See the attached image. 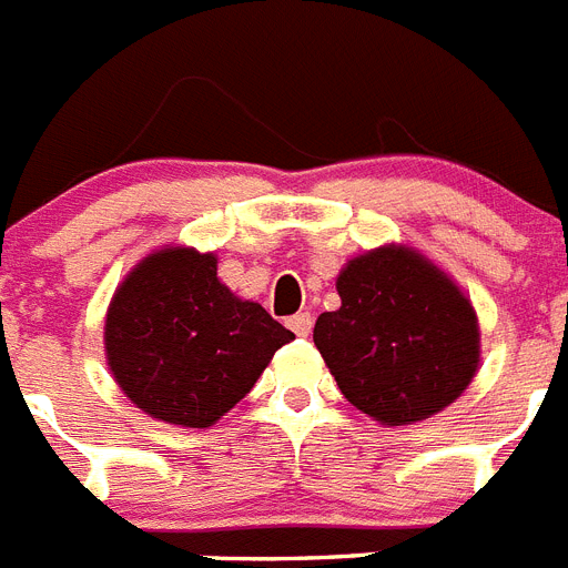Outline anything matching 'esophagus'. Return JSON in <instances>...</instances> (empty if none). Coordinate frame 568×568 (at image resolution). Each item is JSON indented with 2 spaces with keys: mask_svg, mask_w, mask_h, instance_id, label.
<instances>
[{
  "mask_svg": "<svg viewBox=\"0 0 568 568\" xmlns=\"http://www.w3.org/2000/svg\"><path fill=\"white\" fill-rule=\"evenodd\" d=\"M312 326H314V317L308 312H300L294 314V317H288V328H292L297 337L312 335Z\"/></svg>",
  "mask_w": 568,
  "mask_h": 568,
  "instance_id": "esophagus-1",
  "label": "esophagus"
}]
</instances>
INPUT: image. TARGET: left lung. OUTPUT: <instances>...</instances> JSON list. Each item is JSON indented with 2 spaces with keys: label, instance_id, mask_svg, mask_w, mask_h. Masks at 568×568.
<instances>
[{
  "label": "left lung",
  "instance_id": "left-lung-1",
  "mask_svg": "<svg viewBox=\"0 0 568 568\" xmlns=\"http://www.w3.org/2000/svg\"><path fill=\"white\" fill-rule=\"evenodd\" d=\"M341 308L314 346L346 402L398 427L454 404L479 369V321L459 285L413 247L384 245L337 274Z\"/></svg>",
  "mask_w": 568,
  "mask_h": 568
}]
</instances>
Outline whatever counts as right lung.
Wrapping results in <instances>:
<instances>
[{"label":"right lung","instance_id":"1","mask_svg":"<svg viewBox=\"0 0 568 568\" xmlns=\"http://www.w3.org/2000/svg\"><path fill=\"white\" fill-rule=\"evenodd\" d=\"M294 332L216 276V256L161 247L126 274L106 312V364L146 416L211 427L251 393Z\"/></svg>","mask_w":568,"mask_h":568}]
</instances>
